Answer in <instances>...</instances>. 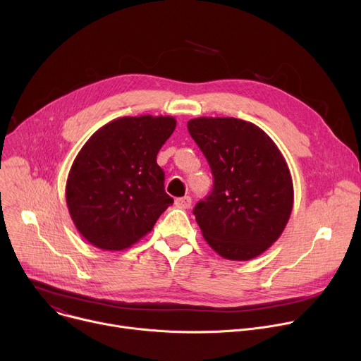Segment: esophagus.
<instances>
[{"instance_id":"obj_1","label":"esophagus","mask_w":361,"mask_h":361,"mask_svg":"<svg viewBox=\"0 0 361 361\" xmlns=\"http://www.w3.org/2000/svg\"><path fill=\"white\" fill-rule=\"evenodd\" d=\"M176 206L178 209H188L191 206V197L190 196H184V197L176 199Z\"/></svg>"}]
</instances>
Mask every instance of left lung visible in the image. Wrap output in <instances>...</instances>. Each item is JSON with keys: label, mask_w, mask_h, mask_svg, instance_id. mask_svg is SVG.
Instances as JSON below:
<instances>
[{"label": "left lung", "mask_w": 361, "mask_h": 361, "mask_svg": "<svg viewBox=\"0 0 361 361\" xmlns=\"http://www.w3.org/2000/svg\"><path fill=\"white\" fill-rule=\"evenodd\" d=\"M213 174L212 193L193 213L206 243L221 257L248 261L283 233L293 209L289 166L273 139L235 117L187 123Z\"/></svg>", "instance_id": "8db88e82"}]
</instances>
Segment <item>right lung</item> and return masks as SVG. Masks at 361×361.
I'll return each instance as SVG.
<instances>
[{
  "label": "right lung",
  "instance_id": "1",
  "mask_svg": "<svg viewBox=\"0 0 361 361\" xmlns=\"http://www.w3.org/2000/svg\"><path fill=\"white\" fill-rule=\"evenodd\" d=\"M176 125L171 116H126L85 142L72 162L65 195L72 222L91 245L130 248L174 203L164 190L157 154Z\"/></svg>",
  "mask_w": 361,
  "mask_h": 361
}]
</instances>
